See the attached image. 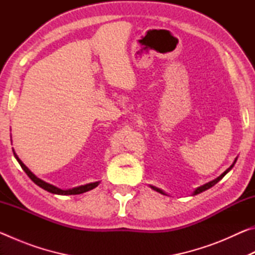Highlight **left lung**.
<instances>
[{"label":"left lung","mask_w":255,"mask_h":255,"mask_svg":"<svg viewBox=\"0 0 255 255\" xmlns=\"http://www.w3.org/2000/svg\"><path fill=\"white\" fill-rule=\"evenodd\" d=\"M236 159H237V157L235 158L234 163H233L232 165H231L230 167H228V169H227L225 172H224L223 174L219 175L217 179H215V180H213V181H210V182L206 183V184H204V185H201V187H199V188H197V189L195 190V191H193V196H195V195H198V193H200V192H202V191H206V190H208V189H209V188H211V187H214V185H215L216 183H217L218 181H221V180L224 178V176H225V175L228 173V172H230V171L233 169V166H234V164L236 163ZM150 188L154 189L155 191H157V192H159V193H162V195H165V193H164L161 189H158V188H156V187H153V185H150Z\"/></svg>","instance_id":"1"}]
</instances>
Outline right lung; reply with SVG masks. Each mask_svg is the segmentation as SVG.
<instances>
[{
	"label": "right lung",
	"mask_w": 255,
	"mask_h": 255,
	"mask_svg": "<svg viewBox=\"0 0 255 255\" xmlns=\"http://www.w3.org/2000/svg\"><path fill=\"white\" fill-rule=\"evenodd\" d=\"M13 154H14V157L16 158V161L19 162L21 167H22V170L25 172V173H27V175L29 176V178L31 179L37 185H39L40 188H42L44 190H46V191H48L50 193H54V195H63V196H66V195H80V193L90 191V190L94 189L96 187H98L99 183H100L98 181V182H92V183H88V184H85V185H80V187H76V188H73V189L62 190V189H59L57 187H55V185H53V184H49V183L45 182V181L40 180L39 178H37V176L34 175L32 172L30 171L28 167L24 165V164L22 163V161H21V159L18 157V155L15 154L14 150H13Z\"/></svg>",
	"instance_id": "add662e5"
}]
</instances>
